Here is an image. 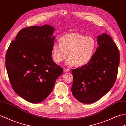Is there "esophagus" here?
Here are the masks:
<instances>
[{
    "label": "esophagus",
    "mask_w": 126,
    "mask_h": 126,
    "mask_svg": "<svg viewBox=\"0 0 126 126\" xmlns=\"http://www.w3.org/2000/svg\"><path fill=\"white\" fill-rule=\"evenodd\" d=\"M63 70L64 72H67L69 71V69L68 68H63Z\"/></svg>",
    "instance_id": "esophagus-1"
}]
</instances>
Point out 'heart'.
Wrapping results in <instances>:
<instances>
[{
  "mask_svg": "<svg viewBox=\"0 0 126 126\" xmlns=\"http://www.w3.org/2000/svg\"><path fill=\"white\" fill-rule=\"evenodd\" d=\"M60 44L54 43L52 48L53 59L61 63L68 57L67 65L82 66L87 64L95 52L97 42L93 36L71 33L60 38Z\"/></svg>",
  "mask_w": 126,
  "mask_h": 126,
  "instance_id": "b5f03b06",
  "label": "heart"
}]
</instances>
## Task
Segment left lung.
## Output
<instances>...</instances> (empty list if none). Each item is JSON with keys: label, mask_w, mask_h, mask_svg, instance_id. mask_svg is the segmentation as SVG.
<instances>
[{"label": "left lung", "mask_w": 126, "mask_h": 126, "mask_svg": "<svg viewBox=\"0 0 126 126\" xmlns=\"http://www.w3.org/2000/svg\"><path fill=\"white\" fill-rule=\"evenodd\" d=\"M97 43L92 60L72 70L73 95L83 103L101 99L113 87L118 75L120 52L116 44L105 33L97 37Z\"/></svg>", "instance_id": "left-lung-1"}]
</instances>
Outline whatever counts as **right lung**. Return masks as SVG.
Returning a JSON list of instances; mask_svg holds the SVG:
<instances>
[{
    "label": "right lung",
    "instance_id": "add662e5",
    "mask_svg": "<svg viewBox=\"0 0 126 126\" xmlns=\"http://www.w3.org/2000/svg\"><path fill=\"white\" fill-rule=\"evenodd\" d=\"M54 31L48 25L25 28L7 49L5 65L11 86L31 103L44 101L63 73L52 59Z\"/></svg>",
    "mask_w": 126,
    "mask_h": 126
}]
</instances>
